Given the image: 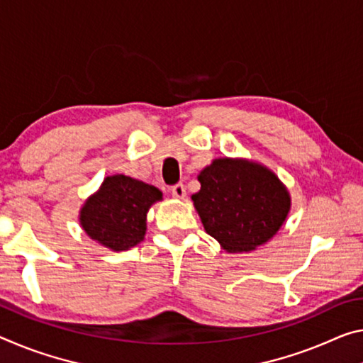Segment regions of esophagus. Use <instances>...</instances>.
I'll return each mask as SVG.
<instances>
[{"label": "esophagus", "mask_w": 363, "mask_h": 363, "mask_svg": "<svg viewBox=\"0 0 363 363\" xmlns=\"http://www.w3.org/2000/svg\"><path fill=\"white\" fill-rule=\"evenodd\" d=\"M171 194L174 199H184L186 197V187H184V184H176L171 187Z\"/></svg>", "instance_id": "obj_1"}]
</instances>
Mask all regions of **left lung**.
<instances>
[{
    "mask_svg": "<svg viewBox=\"0 0 363 363\" xmlns=\"http://www.w3.org/2000/svg\"><path fill=\"white\" fill-rule=\"evenodd\" d=\"M192 202L211 238L228 254L252 252L273 239L291 211V194L267 166L216 158L197 176Z\"/></svg>",
    "mask_w": 363,
    "mask_h": 363,
    "instance_id": "obj_1",
    "label": "left lung"
}]
</instances>
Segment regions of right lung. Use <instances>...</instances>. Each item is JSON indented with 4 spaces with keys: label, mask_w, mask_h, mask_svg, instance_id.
<instances>
[{
    "label": "right lung",
    "mask_w": 363,
    "mask_h": 363,
    "mask_svg": "<svg viewBox=\"0 0 363 363\" xmlns=\"http://www.w3.org/2000/svg\"><path fill=\"white\" fill-rule=\"evenodd\" d=\"M161 200L163 194L152 184L124 174L106 176L80 208V228L109 250H129L145 238L147 213Z\"/></svg>",
    "instance_id": "right-lung-1"
}]
</instances>
